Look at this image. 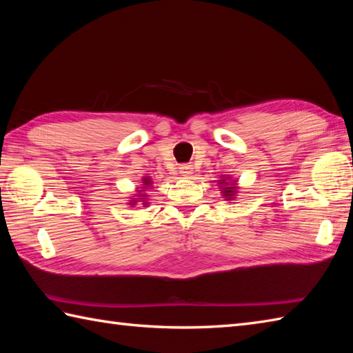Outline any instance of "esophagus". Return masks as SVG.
I'll use <instances>...</instances> for the list:
<instances>
[{"mask_svg": "<svg viewBox=\"0 0 353 353\" xmlns=\"http://www.w3.org/2000/svg\"><path fill=\"white\" fill-rule=\"evenodd\" d=\"M179 171H181V174L182 176H185V177H188V176H191L192 174V167L191 165H181V168H179Z\"/></svg>", "mask_w": 353, "mask_h": 353, "instance_id": "1", "label": "esophagus"}]
</instances>
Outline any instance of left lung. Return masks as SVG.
<instances>
[{
    "label": "left lung",
    "instance_id": "left-lung-1",
    "mask_svg": "<svg viewBox=\"0 0 353 353\" xmlns=\"http://www.w3.org/2000/svg\"><path fill=\"white\" fill-rule=\"evenodd\" d=\"M220 183H224V185H228L229 182H224V179H223V181H220ZM235 190H236V186H234V185H230V186H228V188H223V196L224 197H226L228 200L229 199H232V196H234V194H235Z\"/></svg>",
    "mask_w": 353,
    "mask_h": 353
}]
</instances>
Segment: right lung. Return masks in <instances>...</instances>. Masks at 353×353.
<instances>
[{
  "mask_svg": "<svg viewBox=\"0 0 353 353\" xmlns=\"http://www.w3.org/2000/svg\"><path fill=\"white\" fill-rule=\"evenodd\" d=\"M142 183H144L145 186H148L150 183H152V182H150V177H144V182H142ZM145 186H144V188H145ZM139 191H141V190H139ZM138 197H145V194H139ZM132 201H133V203H137L138 200H132ZM142 201H144V200H142ZM142 205H147V203H142Z\"/></svg>",
  "mask_w": 353,
  "mask_h": 353,
  "instance_id": "right-lung-1",
  "label": "right lung"
}]
</instances>
